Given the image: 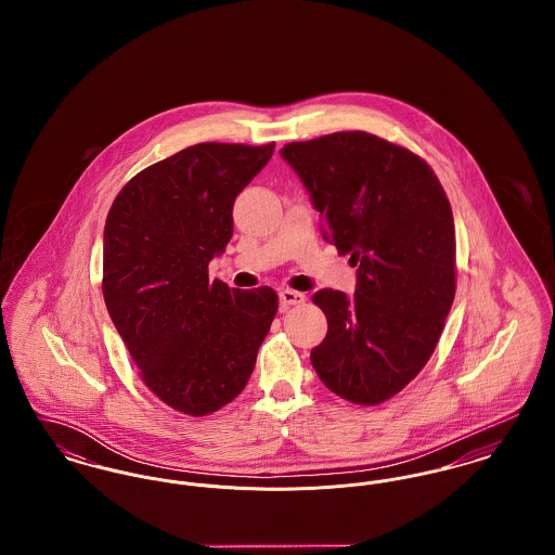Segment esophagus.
I'll list each match as a JSON object with an SVG mask.
<instances>
[{"label":"esophagus","instance_id":"obj_1","mask_svg":"<svg viewBox=\"0 0 555 555\" xmlns=\"http://www.w3.org/2000/svg\"><path fill=\"white\" fill-rule=\"evenodd\" d=\"M279 299H281V308H283V310H289L291 306H297V304H304V301H306L304 293L291 289L281 291V293H279Z\"/></svg>","mask_w":555,"mask_h":555}]
</instances>
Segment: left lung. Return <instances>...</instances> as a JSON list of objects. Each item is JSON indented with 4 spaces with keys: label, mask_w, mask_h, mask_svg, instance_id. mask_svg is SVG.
<instances>
[{
    "label": "left lung",
    "mask_w": 555,
    "mask_h": 555,
    "mask_svg": "<svg viewBox=\"0 0 555 555\" xmlns=\"http://www.w3.org/2000/svg\"><path fill=\"white\" fill-rule=\"evenodd\" d=\"M281 156L322 218V237L351 254L356 293L320 289L328 320L310 360L339 397L374 405L428 362L455 295V227L430 166L370 132L289 143Z\"/></svg>",
    "instance_id": "left-lung-1"
}]
</instances>
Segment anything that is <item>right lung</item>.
Listing matches in <instances>:
<instances>
[{"label": "right lung", "mask_w": 555, "mask_h": 555, "mask_svg": "<svg viewBox=\"0 0 555 555\" xmlns=\"http://www.w3.org/2000/svg\"><path fill=\"white\" fill-rule=\"evenodd\" d=\"M274 143H197L132 177L104 229V299L143 383L206 416L245 389L279 297L231 289L208 264L233 237V204Z\"/></svg>", "instance_id": "1"}]
</instances>
